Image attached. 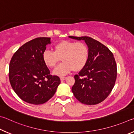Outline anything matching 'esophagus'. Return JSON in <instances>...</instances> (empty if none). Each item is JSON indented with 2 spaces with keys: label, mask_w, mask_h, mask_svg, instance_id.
<instances>
[{
  "label": "esophagus",
  "mask_w": 134,
  "mask_h": 134,
  "mask_svg": "<svg viewBox=\"0 0 134 134\" xmlns=\"http://www.w3.org/2000/svg\"><path fill=\"white\" fill-rule=\"evenodd\" d=\"M60 81H64V80H65L66 79V77H63V76H61L60 78Z\"/></svg>",
  "instance_id": "1"
}]
</instances>
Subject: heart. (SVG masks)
Wrapping results in <instances>:
<instances>
[{
  "label": "heart",
  "mask_w": 134,
  "mask_h": 134,
  "mask_svg": "<svg viewBox=\"0 0 134 134\" xmlns=\"http://www.w3.org/2000/svg\"><path fill=\"white\" fill-rule=\"evenodd\" d=\"M90 52L87 45L83 42L63 41L53 46V52L46 50L42 58L49 68H55L60 59L62 63L53 71L57 75H64L71 72H78L85 66L89 59Z\"/></svg>",
  "instance_id": "heart-1"
}]
</instances>
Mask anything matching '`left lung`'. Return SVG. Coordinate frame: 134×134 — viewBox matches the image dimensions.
<instances>
[{
	"mask_svg": "<svg viewBox=\"0 0 134 134\" xmlns=\"http://www.w3.org/2000/svg\"><path fill=\"white\" fill-rule=\"evenodd\" d=\"M69 37L85 41L90 52L85 66L74 76L72 92L83 104H99L111 92L116 81L117 68L113 53L107 46L91 37Z\"/></svg>",
	"mask_w": 134,
	"mask_h": 134,
	"instance_id": "left-lung-1",
	"label": "left lung"
}]
</instances>
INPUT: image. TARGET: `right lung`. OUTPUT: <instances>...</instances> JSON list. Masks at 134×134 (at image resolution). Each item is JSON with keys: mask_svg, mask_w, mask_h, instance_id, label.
Segmentation results:
<instances>
[{"mask_svg": "<svg viewBox=\"0 0 134 134\" xmlns=\"http://www.w3.org/2000/svg\"><path fill=\"white\" fill-rule=\"evenodd\" d=\"M50 37H37L18 49L9 64V78L15 93L25 102L42 104L55 95L60 83L58 76L51 75L42 58Z\"/></svg>", "mask_w": 134, "mask_h": 134, "instance_id": "right-lung-1", "label": "right lung"}]
</instances>
